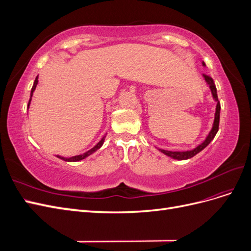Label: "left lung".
Instances as JSON below:
<instances>
[{
  "mask_svg": "<svg viewBox=\"0 0 251 251\" xmlns=\"http://www.w3.org/2000/svg\"><path fill=\"white\" fill-rule=\"evenodd\" d=\"M202 66L205 67L204 62H202ZM203 78L205 80V82L207 83V86L210 89V92L212 95V98H214L215 101H217V105H216V112H215V119H214V124H212V126L210 128L209 133L207 134L205 139L197 146L195 149L193 150H188V151H168V150H162V149H158L159 151H161L162 154H164L165 156H168L172 159H176V160H186V159L192 158L194 156H196L198 153H200L201 151H203L205 148H206L208 144L211 142V140L215 138L216 134L219 131V123H220V110H221V105H220V101L218 100V94H217V88L215 86L214 79H212L208 75L203 74Z\"/></svg>",
  "mask_w": 251,
  "mask_h": 251,
  "instance_id": "8db88e82",
  "label": "left lung"
}]
</instances>
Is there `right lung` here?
Listing matches in <instances>:
<instances>
[{"label":"right lung","instance_id":"obj_1","mask_svg":"<svg viewBox=\"0 0 251 251\" xmlns=\"http://www.w3.org/2000/svg\"><path fill=\"white\" fill-rule=\"evenodd\" d=\"M37 82H39V75H37L35 80H34V82H33V86H32V89H31V93H30V100H29V102H28V109H29L30 102H31V100H32L33 92L35 91V88H36V86H37ZM105 136H107V134H104V136L100 140V142H98V143L96 144V146H94L91 150L87 151L86 153L80 154V155H76V156H73V157H69V158L62 157V156H58V155H57L56 157L59 158V159H62V160H64V161H68V162H77V161H80V160H82V159H85V158L89 157L90 155H92V154L94 153V151H96L97 150H100V149L102 147V144H103L104 139H105Z\"/></svg>","mask_w":251,"mask_h":251}]
</instances>
